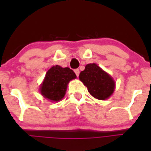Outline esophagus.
<instances>
[{
  "instance_id": "obj_1",
  "label": "esophagus",
  "mask_w": 151,
  "mask_h": 151,
  "mask_svg": "<svg viewBox=\"0 0 151 151\" xmlns=\"http://www.w3.org/2000/svg\"><path fill=\"white\" fill-rule=\"evenodd\" d=\"M75 73H76V75L77 76H79V73H80V71H79V69H75Z\"/></svg>"
}]
</instances>
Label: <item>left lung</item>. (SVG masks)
I'll list each match as a JSON object with an SVG mask.
<instances>
[{"instance_id":"1","label":"left lung","mask_w":151,"mask_h":151,"mask_svg":"<svg viewBox=\"0 0 151 151\" xmlns=\"http://www.w3.org/2000/svg\"><path fill=\"white\" fill-rule=\"evenodd\" d=\"M79 79L88 88L92 96L98 100H106L115 90V82L110 75L96 63L85 66L79 74Z\"/></svg>"}]
</instances>
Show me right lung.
I'll list each match as a JSON object with an SVG mask.
<instances>
[{
    "label": "right lung",
    "instance_id": "add662e5",
    "mask_svg": "<svg viewBox=\"0 0 151 151\" xmlns=\"http://www.w3.org/2000/svg\"><path fill=\"white\" fill-rule=\"evenodd\" d=\"M76 78L75 73L69 67L63 68L58 65L52 66L45 75L40 92L52 102L60 101L65 96L68 83Z\"/></svg>",
    "mask_w": 151,
    "mask_h": 151
}]
</instances>
